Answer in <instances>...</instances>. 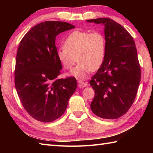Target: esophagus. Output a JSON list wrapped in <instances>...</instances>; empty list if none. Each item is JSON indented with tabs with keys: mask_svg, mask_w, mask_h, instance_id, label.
Wrapping results in <instances>:
<instances>
[{
	"mask_svg": "<svg viewBox=\"0 0 153 153\" xmlns=\"http://www.w3.org/2000/svg\"><path fill=\"white\" fill-rule=\"evenodd\" d=\"M78 87L82 88V87H85L88 85V82H84L82 80H78Z\"/></svg>",
	"mask_w": 153,
	"mask_h": 153,
	"instance_id": "34e87169",
	"label": "esophagus"
}]
</instances>
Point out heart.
Returning <instances> with one entry per match:
<instances>
[{"instance_id": "1", "label": "heart", "mask_w": 153, "mask_h": 153, "mask_svg": "<svg viewBox=\"0 0 153 153\" xmlns=\"http://www.w3.org/2000/svg\"><path fill=\"white\" fill-rule=\"evenodd\" d=\"M106 56V39L99 32L89 33L75 30L69 34L64 42V47L58 49L57 57L66 69H71L73 76L85 78L91 71L101 66Z\"/></svg>"}]
</instances>
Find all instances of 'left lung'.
<instances>
[{
	"label": "left lung",
	"instance_id": "left-lung-1",
	"mask_svg": "<svg viewBox=\"0 0 153 153\" xmlns=\"http://www.w3.org/2000/svg\"><path fill=\"white\" fill-rule=\"evenodd\" d=\"M87 22L103 24L106 39L104 62L89 82L95 92L91 108L101 118L117 119L130 108L140 82L135 41L121 25L110 18Z\"/></svg>",
	"mask_w": 153,
	"mask_h": 153
}]
</instances>
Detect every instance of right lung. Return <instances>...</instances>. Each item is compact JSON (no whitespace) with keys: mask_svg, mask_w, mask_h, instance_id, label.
I'll list each match as a JSON object with an SVG mask.
<instances>
[{"mask_svg":"<svg viewBox=\"0 0 153 153\" xmlns=\"http://www.w3.org/2000/svg\"><path fill=\"white\" fill-rule=\"evenodd\" d=\"M73 28L67 22L46 21L32 27L20 42L15 87L24 108L37 121L50 123L61 117L76 89L75 78H57L62 64L55 46L59 34Z\"/></svg>","mask_w":153,"mask_h":153,"instance_id":"right-lung-1","label":"right lung"}]
</instances>
